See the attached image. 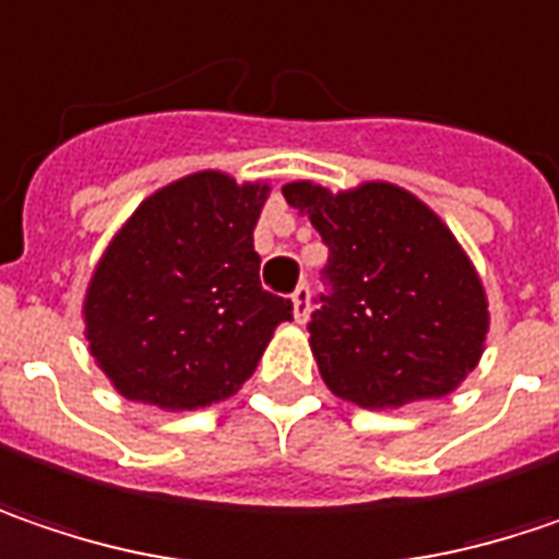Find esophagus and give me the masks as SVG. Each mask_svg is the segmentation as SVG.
I'll return each instance as SVG.
<instances>
[{
	"mask_svg": "<svg viewBox=\"0 0 559 559\" xmlns=\"http://www.w3.org/2000/svg\"><path fill=\"white\" fill-rule=\"evenodd\" d=\"M293 311L295 323L308 321V314H311V293H308V286H298L293 293Z\"/></svg>",
	"mask_w": 559,
	"mask_h": 559,
	"instance_id": "1",
	"label": "esophagus"
}]
</instances>
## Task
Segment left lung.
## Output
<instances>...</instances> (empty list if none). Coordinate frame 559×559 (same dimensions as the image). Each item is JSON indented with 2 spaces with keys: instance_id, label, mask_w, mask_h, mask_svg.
<instances>
[{
  "instance_id": "8db88e82",
  "label": "left lung",
  "mask_w": 559,
  "mask_h": 559,
  "mask_svg": "<svg viewBox=\"0 0 559 559\" xmlns=\"http://www.w3.org/2000/svg\"><path fill=\"white\" fill-rule=\"evenodd\" d=\"M283 198L330 248L333 295L308 323L326 390L371 412L450 396L490 330L485 283L450 226L393 182L330 191L301 179Z\"/></svg>"
}]
</instances>
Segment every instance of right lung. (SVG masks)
<instances>
[{"label": "right lung", "mask_w": 559, "mask_h": 559, "mask_svg": "<svg viewBox=\"0 0 559 559\" xmlns=\"http://www.w3.org/2000/svg\"><path fill=\"white\" fill-rule=\"evenodd\" d=\"M270 182L201 169L156 188L109 238L81 321L87 352L131 403L194 412L236 396L293 301L261 289L254 226Z\"/></svg>", "instance_id": "1"}]
</instances>
